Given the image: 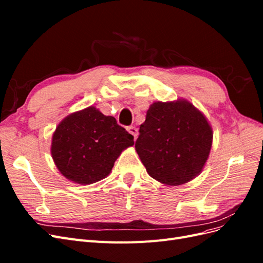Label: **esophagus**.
<instances>
[{
    "label": "esophagus",
    "mask_w": 263,
    "mask_h": 263,
    "mask_svg": "<svg viewBox=\"0 0 263 263\" xmlns=\"http://www.w3.org/2000/svg\"><path fill=\"white\" fill-rule=\"evenodd\" d=\"M127 130H128L135 138H137L138 129L136 128V127H135V126H129V127H127Z\"/></svg>",
    "instance_id": "obj_1"
}]
</instances>
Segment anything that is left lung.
Returning a JSON list of instances; mask_svg holds the SVG:
<instances>
[{
    "label": "left lung",
    "mask_w": 263,
    "mask_h": 263,
    "mask_svg": "<svg viewBox=\"0 0 263 263\" xmlns=\"http://www.w3.org/2000/svg\"><path fill=\"white\" fill-rule=\"evenodd\" d=\"M212 141L206 117L192 103L178 100L150 105L135 148L151 178L180 185L202 171Z\"/></svg>",
    "instance_id": "8db88e82"
}]
</instances>
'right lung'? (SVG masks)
Returning a JSON list of instances; mask_svg holds the SVG:
<instances>
[{
    "instance_id": "right-lung-1",
    "label": "right lung",
    "mask_w": 263,
    "mask_h": 263,
    "mask_svg": "<svg viewBox=\"0 0 263 263\" xmlns=\"http://www.w3.org/2000/svg\"><path fill=\"white\" fill-rule=\"evenodd\" d=\"M134 145V136L90 106L70 114L57 126L51 156L60 173L79 184L106 178L122 151Z\"/></svg>"
}]
</instances>
